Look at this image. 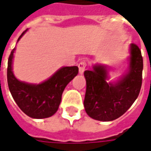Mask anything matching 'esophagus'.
Listing matches in <instances>:
<instances>
[{
	"label": "esophagus",
	"instance_id": "34e87169",
	"mask_svg": "<svg viewBox=\"0 0 151 151\" xmlns=\"http://www.w3.org/2000/svg\"><path fill=\"white\" fill-rule=\"evenodd\" d=\"M86 65H87V63H86V60H82V61H81V62L78 64L79 73H80L81 74H82V73H83V72L85 71V69H86Z\"/></svg>",
	"mask_w": 151,
	"mask_h": 151
}]
</instances>
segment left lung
I'll return each instance as SVG.
<instances>
[{"label": "left lung", "instance_id": "obj_1", "mask_svg": "<svg viewBox=\"0 0 151 151\" xmlns=\"http://www.w3.org/2000/svg\"><path fill=\"white\" fill-rule=\"evenodd\" d=\"M129 72L116 84L107 83V69L95 65L84 72L86 80L84 107L89 116L101 121H111L128 111L139 95L142 83L143 59L135 43L130 46Z\"/></svg>", "mask_w": 151, "mask_h": 151}]
</instances>
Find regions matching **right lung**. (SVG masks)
<instances>
[{"mask_svg":"<svg viewBox=\"0 0 151 151\" xmlns=\"http://www.w3.org/2000/svg\"><path fill=\"white\" fill-rule=\"evenodd\" d=\"M25 32H22L18 40ZM14 52V48L9 56L7 82L14 101L28 116L35 119L52 116L58 110L65 86L78 73V67H63L43 83L31 85L18 81L12 72Z\"/></svg>","mask_w":151,"mask_h":151,"instance_id":"add662e5","label":"right lung"}]
</instances>
